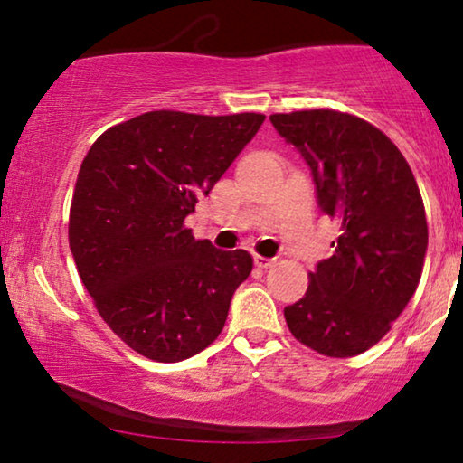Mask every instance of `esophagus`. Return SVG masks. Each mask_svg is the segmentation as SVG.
<instances>
[{
	"instance_id": "34e87169",
	"label": "esophagus",
	"mask_w": 463,
	"mask_h": 463,
	"mask_svg": "<svg viewBox=\"0 0 463 463\" xmlns=\"http://www.w3.org/2000/svg\"><path fill=\"white\" fill-rule=\"evenodd\" d=\"M276 263V259H269V257H261V255H255V265L257 268H261V269H268V268H271V265Z\"/></svg>"
}]
</instances>
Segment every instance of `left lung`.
<instances>
[{
    "label": "left lung",
    "instance_id": "1",
    "mask_svg": "<svg viewBox=\"0 0 463 463\" xmlns=\"http://www.w3.org/2000/svg\"><path fill=\"white\" fill-rule=\"evenodd\" d=\"M269 122L312 170L320 211L339 223L335 252L284 318L303 345L356 356L390 331L420 284L428 250L420 187L396 145L356 116L312 109Z\"/></svg>",
    "mask_w": 463,
    "mask_h": 463
}]
</instances>
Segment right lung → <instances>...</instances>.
<instances>
[{
	"instance_id": "add662e5",
	"label": "right lung",
	"mask_w": 463,
	"mask_h": 463,
	"mask_svg": "<svg viewBox=\"0 0 463 463\" xmlns=\"http://www.w3.org/2000/svg\"><path fill=\"white\" fill-rule=\"evenodd\" d=\"M263 119L149 111L105 130L81 162L71 255L99 314L143 356L179 363L223 331L252 257L195 240L183 221Z\"/></svg>"
}]
</instances>
